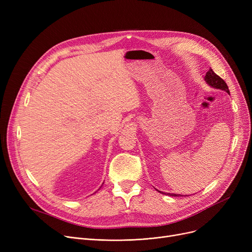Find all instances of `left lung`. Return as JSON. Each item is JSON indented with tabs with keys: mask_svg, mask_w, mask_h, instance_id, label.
I'll return each mask as SVG.
<instances>
[{
	"mask_svg": "<svg viewBox=\"0 0 252 252\" xmlns=\"http://www.w3.org/2000/svg\"><path fill=\"white\" fill-rule=\"evenodd\" d=\"M204 79H205L206 84L209 85L210 87H213L215 89H220V90H222V91H226L227 93H229V94H230V91H229V88H228L226 82H224L222 78H220L217 73H215V71L211 68L206 72V74L204 76ZM160 193L164 194L163 192H160ZM168 195L169 196H175V197L182 196L180 194H170V193H168Z\"/></svg>",
	"mask_w": 252,
	"mask_h": 252,
	"instance_id": "obj_1",
	"label": "left lung"
}]
</instances>
